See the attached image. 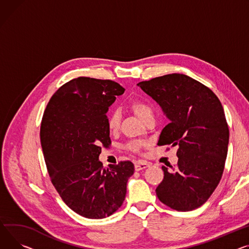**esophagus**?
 Masks as SVG:
<instances>
[{
  "mask_svg": "<svg viewBox=\"0 0 249 249\" xmlns=\"http://www.w3.org/2000/svg\"><path fill=\"white\" fill-rule=\"evenodd\" d=\"M135 170L136 171H140L142 169H145L147 167L150 166V163L149 162H146L144 160H138V161H135Z\"/></svg>",
  "mask_w": 249,
  "mask_h": 249,
  "instance_id": "obj_1",
  "label": "esophagus"
}]
</instances>
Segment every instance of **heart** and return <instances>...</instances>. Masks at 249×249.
Returning a JSON list of instances; mask_svg holds the SVG:
<instances>
[{
  "label": "heart",
  "mask_w": 249,
  "mask_h": 249,
  "mask_svg": "<svg viewBox=\"0 0 249 249\" xmlns=\"http://www.w3.org/2000/svg\"><path fill=\"white\" fill-rule=\"evenodd\" d=\"M131 109L135 112V114L138 116V117L144 122L149 116L153 115V110L150 105H148L147 103L141 101V100H134L130 104ZM121 123V114L118 110H113L110 112L107 116V128L110 132L114 133V132L118 131ZM145 142L142 141H137L133 140L130 141L126 144V149L131 152L134 153H139L141 151V149L143 146H145Z\"/></svg>",
  "instance_id": "1"
}]
</instances>
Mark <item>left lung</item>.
<instances>
[{
	"label": "left lung",
	"mask_w": 249,
	"mask_h": 249,
	"mask_svg": "<svg viewBox=\"0 0 249 249\" xmlns=\"http://www.w3.org/2000/svg\"><path fill=\"white\" fill-rule=\"evenodd\" d=\"M138 86L170 120L157 145L178 147L177 164L170 169L162 166L158 199L177 211L200 207L219 184L227 156L229 129L221 102L202 83L183 74L156 77Z\"/></svg>",
	"instance_id": "8db88e82"
}]
</instances>
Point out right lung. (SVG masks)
Returning a JSON list of instances; mask_svg holds the SVG:
<instances>
[{
	"mask_svg": "<svg viewBox=\"0 0 249 249\" xmlns=\"http://www.w3.org/2000/svg\"><path fill=\"white\" fill-rule=\"evenodd\" d=\"M125 89L112 80L78 77L61 86L44 111L40 140L47 170L62 200L81 216L101 219L126 195L131 161L104 168L101 147L111 145L107 111Z\"/></svg>",
	"mask_w": 249,
	"mask_h": 249,
	"instance_id": "obj_1",
	"label": "right lung"
}]
</instances>
